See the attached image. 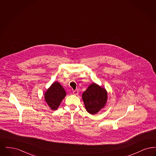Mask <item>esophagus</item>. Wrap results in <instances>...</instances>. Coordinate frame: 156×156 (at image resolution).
I'll list each match as a JSON object with an SVG mask.
<instances>
[{"instance_id":"esophagus-1","label":"esophagus","mask_w":156,"mask_h":156,"mask_svg":"<svg viewBox=\"0 0 156 156\" xmlns=\"http://www.w3.org/2000/svg\"><path fill=\"white\" fill-rule=\"evenodd\" d=\"M78 90H75L73 91V94L74 95H78Z\"/></svg>"}]
</instances>
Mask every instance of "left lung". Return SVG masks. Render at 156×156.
I'll return each instance as SVG.
<instances>
[{"label": "left lung", "mask_w": 156, "mask_h": 156, "mask_svg": "<svg viewBox=\"0 0 156 156\" xmlns=\"http://www.w3.org/2000/svg\"><path fill=\"white\" fill-rule=\"evenodd\" d=\"M82 98L87 111L94 115L105 106L108 100V93L105 88L93 83L83 92Z\"/></svg>", "instance_id": "left-lung-1"}]
</instances>
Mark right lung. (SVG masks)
I'll use <instances>...</instances> for the list:
<instances>
[{"label": "right lung", "mask_w": 156, "mask_h": 156, "mask_svg": "<svg viewBox=\"0 0 156 156\" xmlns=\"http://www.w3.org/2000/svg\"><path fill=\"white\" fill-rule=\"evenodd\" d=\"M66 96V92L63 87L59 82H55L45 92V101L50 109L55 111Z\"/></svg>", "instance_id": "right-lung-1"}]
</instances>
